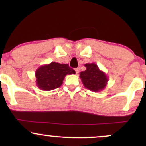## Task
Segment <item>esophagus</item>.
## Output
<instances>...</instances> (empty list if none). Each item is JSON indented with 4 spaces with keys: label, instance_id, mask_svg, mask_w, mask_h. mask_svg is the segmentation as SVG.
Instances as JSON below:
<instances>
[{
    "label": "esophagus",
    "instance_id": "obj_1",
    "mask_svg": "<svg viewBox=\"0 0 146 146\" xmlns=\"http://www.w3.org/2000/svg\"><path fill=\"white\" fill-rule=\"evenodd\" d=\"M75 73H76V74H78V73H80V68H75Z\"/></svg>",
    "mask_w": 146,
    "mask_h": 146
}]
</instances>
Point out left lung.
Listing matches in <instances>:
<instances>
[{"label": "left lung", "mask_w": 146, "mask_h": 146, "mask_svg": "<svg viewBox=\"0 0 146 146\" xmlns=\"http://www.w3.org/2000/svg\"><path fill=\"white\" fill-rule=\"evenodd\" d=\"M84 66L86 69L80 72V78L85 88L93 92L104 89L108 81L106 74L95 63H88Z\"/></svg>", "instance_id": "1"}]
</instances>
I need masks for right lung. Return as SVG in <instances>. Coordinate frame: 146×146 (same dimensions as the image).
I'll use <instances>...</instances> for the list:
<instances>
[{"instance_id": "right-lung-1", "label": "right lung", "mask_w": 146, "mask_h": 146, "mask_svg": "<svg viewBox=\"0 0 146 146\" xmlns=\"http://www.w3.org/2000/svg\"><path fill=\"white\" fill-rule=\"evenodd\" d=\"M75 74V71L67 64L53 62L42 65L36 71V85L42 90H54L62 84L66 75Z\"/></svg>"}]
</instances>
